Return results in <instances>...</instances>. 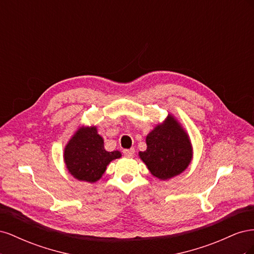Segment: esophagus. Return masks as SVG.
<instances>
[{
    "label": "esophagus",
    "instance_id": "obj_1",
    "mask_svg": "<svg viewBox=\"0 0 254 254\" xmlns=\"http://www.w3.org/2000/svg\"><path fill=\"white\" fill-rule=\"evenodd\" d=\"M134 148H129V149H124L123 150V153H124V155L126 156V157H128V158H131V157H133L134 156Z\"/></svg>",
    "mask_w": 254,
    "mask_h": 254
}]
</instances>
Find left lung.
I'll list each match as a JSON object with an SVG mask.
<instances>
[{
  "label": "left lung",
  "mask_w": 254,
  "mask_h": 254,
  "mask_svg": "<svg viewBox=\"0 0 254 254\" xmlns=\"http://www.w3.org/2000/svg\"><path fill=\"white\" fill-rule=\"evenodd\" d=\"M147 149L140 152L150 173L166 180L181 174L191 159V145L188 134L173 117L157 126L146 137Z\"/></svg>",
  "instance_id": "left-lung-1"
}]
</instances>
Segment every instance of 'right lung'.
I'll list each match as a JSON object with an SVG mask.
<instances>
[{
	"label": "right lung",
	"mask_w": 254,
	"mask_h": 254,
	"mask_svg": "<svg viewBox=\"0 0 254 254\" xmlns=\"http://www.w3.org/2000/svg\"><path fill=\"white\" fill-rule=\"evenodd\" d=\"M121 157V152L107 151L103 137L95 127L79 129L64 149V161L68 172L76 179L87 182L97 181L112 160Z\"/></svg>",
	"instance_id": "add662e5"
}]
</instances>
